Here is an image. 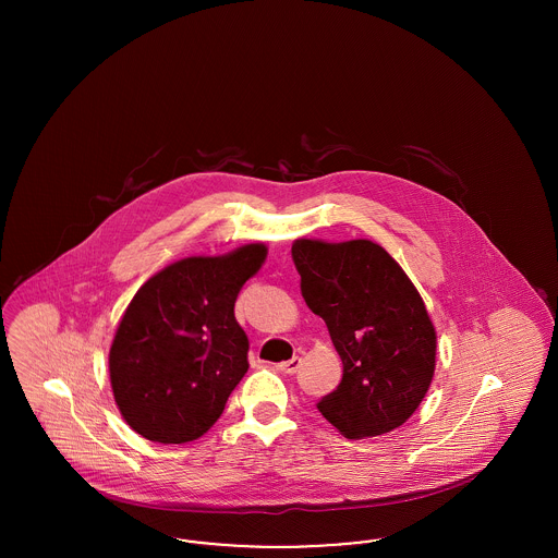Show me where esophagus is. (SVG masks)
<instances>
[{
	"label": "esophagus",
	"instance_id": "obj_1",
	"mask_svg": "<svg viewBox=\"0 0 558 558\" xmlns=\"http://www.w3.org/2000/svg\"><path fill=\"white\" fill-rule=\"evenodd\" d=\"M299 368H301V357H292L289 362L278 364V371L284 372V374H294Z\"/></svg>",
	"mask_w": 558,
	"mask_h": 558
}]
</instances>
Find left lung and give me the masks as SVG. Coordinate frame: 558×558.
<instances>
[{"label": "left lung", "mask_w": 558, "mask_h": 558, "mask_svg": "<svg viewBox=\"0 0 558 558\" xmlns=\"http://www.w3.org/2000/svg\"><path fill=\"white\" fill-rule=\"evenodd\" d=\"M292 262L343 362L341 385L318 403L322 416L347 439L403 425L435 374L437 332L421 292L372 240L296 239Z\"/></svg>", "instance_id": "left-lung-1"}]
</instances>
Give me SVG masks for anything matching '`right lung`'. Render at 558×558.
Returning a JSON list of instances; mask_svg holds the SVG:
<instances>
[{
  "instance_id": "right-lung-1",
  "label": "right lung",
  "mask_w": 558,
  "mask_h": 558,
  "mask_svg": "<svg viewBox=\"0 0 558 558\" xmlns=\"http://www.w3.org/2000/svg\"><path fill=\"white\" fill-rule=\"evenodd\" d=\"M266 257L264 242L217 257H186L133 294L110 345L108 372L117 408L137 435L187 444L217 423L248 371V339L234 303Z\"/></svg>"
}]
</instances>
